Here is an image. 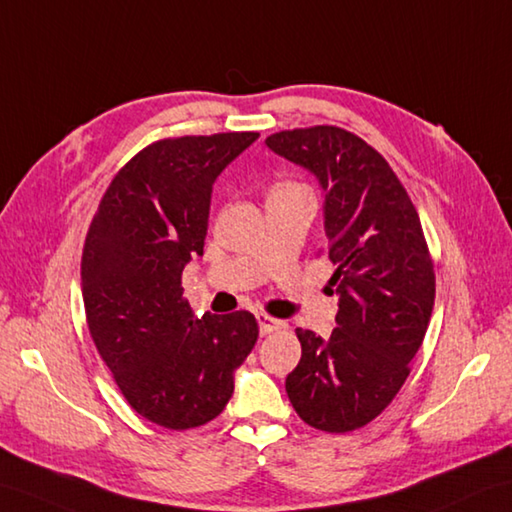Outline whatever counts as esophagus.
<instances>
[{
    "label": "esophagus",
    "instance_id": "34e87169",
    "mask_svg": "<svg viewBox=\"0 0 512 512\" xmlns=\"http://www.w3.org/2000/svg\"><path fill=\"white\" fill-rule=\"evenodd\" d=\"M257 323H259V334L261 336H268V334H272V331H277L285 325L283 320H277V318H272L268 314H257Z\"/></svg>",
    "mask_w": 512,
    "mask_h": 512
}]
</instances>
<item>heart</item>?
<instances>
[{
    "label": "heart",
    "mask_w": 512,
    "mask_h": 512,
    "mask_svg": "<svg viewBox=\"0 0 512 512\" xmlns=\"http://www.w3.org/2000/svg\"><path fill=\"white\" fill-rule=\"evenodd\" d=\"M285 187H296V185H279L277 189H285Z\"/></svg>",
    "instance_id": "b5f03b06"
}]
</instances>
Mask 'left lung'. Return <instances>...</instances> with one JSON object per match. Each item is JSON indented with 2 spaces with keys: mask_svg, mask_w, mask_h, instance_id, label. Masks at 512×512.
I'll return each mask as SVG.
<instances>
[{
  "mask_svg": "<svg viewBox=\"0 0 512 512\" xmlns=\"http://www.w3.org/2000/svg\"><path fill=\"white\" fill-rule=\"evenodd\" d=\"M266 146L316 176L336 266V329L329 340L296 329L303 353L285 390L316 430H358L395 399L432 316L434 266L419 213L382 154L349 130H281Z\"/></svg>",
  "mask_w": 512,
  "mask_h": 512,
  "instance_id": "8db88e82",
  "label": "left lung"
}]
</instances>
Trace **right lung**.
<instances>
[{"label": "right lung", "instance_id": "right-lung-1", "mask_svg": "<svg viewBox=\"0 0 512 512\" xmlns=\"http://www.w3.org/2000/svg\"><path fill=\"white\" fill-rule=\"evenodd\" d=\"M257 137L144 148L117 172L87 233L80 288L91 338L130 408L168 430L218 417L259 336L251 312L194 318L181 285L205 248L213 183Z\"/></svg>", "mask_w": 512, "mask_h": 512}]
</instances>
